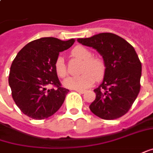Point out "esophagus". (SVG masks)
<instances>
[{
	"instance_id": "34e87169",
	"label": "esophagus",
	"mask_w": 153,
	"mask_h": 153,
	"mask_svg": "<svg viewBox=\"0 0 153 153\" xmlns=\"http://www.w3.org/2000/svg\"><path fill=\"white\" fill-rule=\"evenodd\" d=\"M75 91L79 93V94H84V93L85 92V91H84V90H75Z\"/></svg>"
}]
</instances>
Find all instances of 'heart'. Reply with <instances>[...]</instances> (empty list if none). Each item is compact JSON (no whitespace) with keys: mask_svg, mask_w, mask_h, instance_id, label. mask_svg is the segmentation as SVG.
<instances>
[{"mask_svg":"<svg viewBox=\"0 0 153 153\" xmlns=\"http://www.w3.org/2000/svg\"><path fill=\"white\" fill-rule=\"evenodd\" d=\"M73 55L85 61L79 76L68 77L63 82V85L73 90H83L91 86L97 80L103 79L106 73V65L99 58H91L92 53L85 47L78 45L72 51ZM55 70L56 74L61 78L67 75V68L62 56H58L55 62Z\"/></svg>","mask_w":153,"mask_h":153,"instance_id":"b5f03b06","label":"heart"}]
</instances>
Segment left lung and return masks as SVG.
<instances>
[{
	"instance_id": "obj_1",
	"label": "left lung",
	"mask_w": 153,
	"mask_h": 153,
	"mask_svg": "<svg viewBox=\"0 0 153 153\" xmlns=\"http://www.w3.org/2000/svg\"><path fill=\"white\" fill-rule=\"evenodd\" d=\"M78 41L102 56L106 73L94 90L96 99L90 109L102 119H119L127 113L140 89L141 62L134 47L117 34L101 33Z\"/></svg>"
}]
</instances>
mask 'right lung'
I'll return each mask as SVG.
<instances>
[{"instance_id":"obj_1","label":"right lung","mask_w":153,"mask_h":153,"mask_svg":"<svg viewBox=\"0 0 153 153\" xmlns=\"http://www.w3.org/2000/svg\"><path fill=\"white\" fill-rule=\"evenodd\" d=\"M74 41L40 38L27 44L14 58L8 82L16 105L28 117L47 119L62 105L69 91L61 85L55 62L59 52L71 47ZM50 84L55 88L47 90Z\"/></svg>"}]
</instances>
